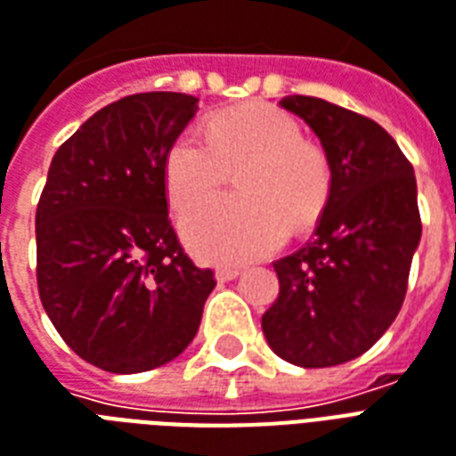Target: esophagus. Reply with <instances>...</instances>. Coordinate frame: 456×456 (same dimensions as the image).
<instances>
[{
    "label": "esophagus",
    "mask_w": 456,
    "mask_h": 456,
    "mask_svg": "<svg viewBox=\"0 0 456 456\" xmlns=\"http://www.w3.org/2000/svg\"><path fill=\"white\" fill-rule=\"evenodd\" d=\"M239 273H241L239 267H217L215 277H217V282H229V280H236Z\"/></svg>",
    "instance_id": "obj_1"
}]
</instances>
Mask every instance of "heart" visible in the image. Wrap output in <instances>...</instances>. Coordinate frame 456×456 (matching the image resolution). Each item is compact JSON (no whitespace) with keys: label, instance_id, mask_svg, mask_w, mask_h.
Listing matches in <instances>:
<instances>
[{"label":"heart","instance_id":"1","mask_svg":"<svg viewBox=\"0 0 456 456\" xmlns=\"http://www.w3.org/2000/svg\"><path fill=\"white\" fill-rule=\"evenodd\" d=\"M236 172L239 193L203 200L183 215L191 251L210 263H243L274 251L289 224H311L328 203V155L304 141L291 114L273 104H243L215 114L208 134L183 128L165 159L167 193L189 208Z\"/></svg>","mask_w":456,"mask_h":456}]
</instances>
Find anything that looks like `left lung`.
I'll return each instance as SVG.
<instances>
[{
  "mask_svg": "<svg viewBox=\"0 0 456 456\" xmlns=\"http://www.w3.org/2000/svg\"><path fill=\"white\" fill-rule=\"evenodd\" d=\"M328 155V203L313 239L274 260L280 294L263 335L301 368L339 366L368 352L397 318L421 215L411 162L380 124L321 97H284Z\"/></svg>",
  "mask_w": 456,
  "mask_h": 456,
  "instance_id": "left-lung-1",
  "label": "left lung"
}]
</instances>
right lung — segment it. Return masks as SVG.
I'll use <instances>...</instances> for the list:
<instances>
[{"label":"right lung","mask_w":456,"mask_h":456,"mask_svg":"<svg viewBox=\"0 0 456 456\" xmlns=\"http://www.w3.org/2000/svg\"><path fill=\"white\" fill-rule=\"evenodd\" d=\"M196 110L183 93L126 95L52 158L35 213L37 291L61 339L110 373L176 359L217 284L186 256L167 205V152Z\"/></svg>","instance_id":"1"}]
</instances>
